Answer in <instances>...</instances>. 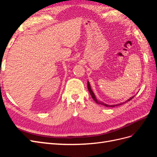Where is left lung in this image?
I'll return each mask as SVG.
<instances>
[{
	"label": "left lung",
	"instance_id": "8db88e82",
	"mask_svg": "<svg viewBox=\"0 0 157 157\" xmlns=\"http://www.w3.org/2000/svg\"><path fill=\"white\" fill-rule=\"evenodd\" d=\"M88 91H89V92H90V95H91V96H92V99H94V100L95 101H96V103H98V104H100V105H103L105 106V107H116V106H118V105H122L123 103H125L126 102H127V101H128L131 100V99H132V98H134V96H133V97L130 98L129 99H128V100H127L126 101H125V102L121 103H118V104H116V105H107V104H105V103H103V102H102V101H98V100H97V99H96V96H95V95H94V92H92V89H91V87H90V83H89V82H88Z\"/></svg>",
	"mask_w": 157,
	"mask_h": 157
}]
</instances>
